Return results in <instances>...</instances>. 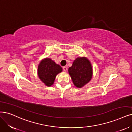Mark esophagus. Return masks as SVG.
<instances>
[{
  "label": "esophagus",
  "instance_id": "esophagus-1",
  "mask_svg": "<svg viewBox=\"0 0 132 132\" xmlns=\"http://www.w3.org/2000/svg\"><path fill=\"white\" fill-rule=\"evenodd\" d=\"M63 71L66 72V71H67V67H66V66H63Z\"/></svg>",
  "mask_w": 132,
  "mask_h": 132
}]
</instances>
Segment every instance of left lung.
Listing matches in <instances>:
<instances>
[{"label":"left lung","instance_id":"obj_1","mask_svg":"<svg viewBox=\"0 0 132 132\" xmlns=\"http://www.w3.org/2000/svg\"><path fill=\"white\" fill-rule=\"evenodd\" d=\"M69 74L74 85L80 88L92 78V69L90 61L86 57H78L69 69Z\"/></svg>","mask_w":132,"mask_h":132}]
</instances>
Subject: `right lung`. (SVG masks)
<instances>
[{
    "mask_svg": "<svg viewBox=\"0 0 132 132\" xmlns=\"http://www.w3.org/2000/svg\"><path fill=\"white\" fill-rule=\"evenodd\" d=\"M62 71V68L50 58L42 60L38 67V76L41 81L48 86L54 82L56 76Z\"/></svg>",
    "mask_w": 132,
    "mask_h": 132,
    "instance_id": "add662e5",
    "label": "right lung"
}]
</instances>
